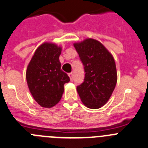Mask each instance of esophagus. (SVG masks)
<instances>
[{
    "mask_svg": "<svg viewBox=\"0 0 148 148\" xmlns=\"http://www.w3.org/2000/svg\"><path fill=\"white\" fill-rule=\"evenodd\" d=\"M69 77H70V79H71V81L73 80V77H74V75H73V73L71 72V73H69Z\"/></svg>",
    "mask_w": 148,
    "mask_h": 148,
    "instance_id": "esophagus-1",
    "label": "esophagus"
}]
</instances>
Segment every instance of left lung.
Here are the masks:
<instances>
[{
    "label": "left lung",
    "instance_id": "8db88e82",
    "mask_svg": "<svg viewBox=\"0 0 148 148\" xmlns=\"http://www.w3.org/2000/svg\"><path fill=\"white\" fill-rule=\"evenodd\" d=\"M83 63L85 79L77 90L85 107L99 109L108 101L117 83V70L112 54L97 40L87 38L74 44Z\"/></svg>",
    "mask_w": 148,
    "mask_h": 148
}]
</instances>
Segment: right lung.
Masks as SVG:
<instances>
[{"label": "right lung", "instance_id": "1", "mask_svg": "<svg viewBox=\"0 0 148 148\" xmlns=\"http://www.w3.org/2000/svg\"><path fill=\"white\" fill-rule=\"evenodd\" d=\"M61 47L45 42L35 51L26 71V79L36 101L45 108L56 105L64 91L69 77L61 70L59 56Z\"/></svg>", "mask_w": 148, "mask_h": 148}]
</instances>
